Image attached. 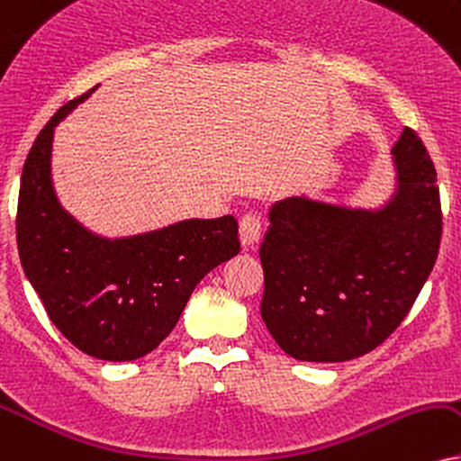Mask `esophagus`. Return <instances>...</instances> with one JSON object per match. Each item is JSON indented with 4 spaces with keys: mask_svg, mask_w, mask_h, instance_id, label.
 <instances>
[{
    "mask_svg": "<svg viewBox=\"0 0 461 461\" xmlns=\"http://www.w3.org/2000/svg\"><path fill=\"white\" fill-rule=\"evenodd\" d=\"M240 237L241 246L249 248L260 240V215L258 213H246L240 220Z\"/></svg>",
    "mask_w": 461,
    "mask_h": 461,
    "instance_id": "obj_1",
    "label": "esophagus"
}]
</instances>
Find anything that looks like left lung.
Masks as SVG:
<instances>
[{"mask_svg":"<svg viewBox=\"0 0 461 461\" xmlns=\"http://www.w3.org/2000/svg\"><path fill=\"white\" fill-rule=\"evenodd\" d=\"M397 192L378 212L284 198L260 243V314L286 355L348 361L400 327L434 269L440 190L423 140L404 128L393 147Z\"/></svg>","mask_w":461,"mask_h":461,"instance_id":"obj_1","label":"left lung"}]
</instances>
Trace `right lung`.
Wrapping results in <instances>:
<instances>
[{"mask_svg": "<svg viewBox=\"0 0 461 461\" xmlns=\"http://www.w3.org/2000/svg\"><path fill=\"white\" fill-rule=\"evenodd\" d=\"M92 92L61 106L33 140L16 243L27 280L68 342L95 359L132 361L173 331L196 284L240 252V229L224 215L111 241L68 215L50 184V143L57 123Z\"/></svg>", "mask_w": 461, "mask_h": 461, "instance_id": "1", "label": "right lung"}]
</instances>
